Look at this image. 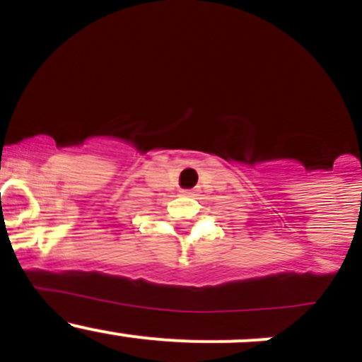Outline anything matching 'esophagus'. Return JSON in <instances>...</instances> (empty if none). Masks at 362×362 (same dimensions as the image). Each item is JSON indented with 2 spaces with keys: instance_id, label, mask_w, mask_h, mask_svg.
<instances>
[{
  "instance_id": "esophagus-1",
  "label": "esophagus",
  "mask_w": 362,
  "mask_h": 362,
  "mask_svg": "<svg viewBox=\"0 0 362 362\" xmlns=\"http://www.w3.org/2000/svg\"><path fill=\"white\" fill-rule=\"evenodd\" d=\"M185 192V194H189V196H191V194H194V192H192V191H184Z\"/></svg>"
}]
</instances>
